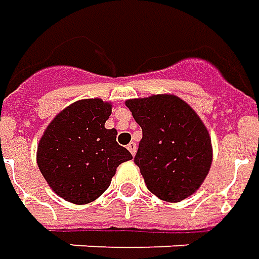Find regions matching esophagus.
<instances>
[{"label":"esophagus","mask_w":259,"mask_h":259,"mask_svg":"<svg viewBox=\"0 0 259 259\" xmlns=\"http://www.w3.org/2000/svg\"><path fill=\"white\" fill-rule=\"evenodd\" d=\"M136 143L135 142H130L129 144H127V150H129L130 153H132V156H135L136 154Z\"/></svg>","instance_id":"esophagus-1"}]
</instances>
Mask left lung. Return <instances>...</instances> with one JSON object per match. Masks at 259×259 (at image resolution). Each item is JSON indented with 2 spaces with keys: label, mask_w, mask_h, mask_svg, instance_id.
Returning a JSON list of instances; mask_svg holds the SVG:
<instances>
[{
  "label": "left lung",
  "mask_w": 259,
  "mask_h": 259,
  "mask_svg": "<svg viewBox=\"0 0 259 259\" xmlns=\"http://www.w3.org/2000/svg\"><path fill=\"white\" fill-rule=\"evenodd\" d=\"M124 103L143 130L135 163L149 191L168 203L194 194L212 163L210 133L200 116L168 93Z\"/></svg>",
  "instance_id": "left-lung-1"
}]
</instances>
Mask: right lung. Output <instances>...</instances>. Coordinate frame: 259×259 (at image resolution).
Instances as JSON below:
<instances>
[{"mask_svg": "<svg viewBox=\"0 0 259 259\" xmlns=\"http://www.w3.org/2000/svg\"><path fill=\"white\" fill-rule=\"evenodd\" d=\"M112 103L99 98L73 102L52 119L38 143L36 163L49 187L63 200L88 204L110 186L116 168L132 154L106 129Z\"/></svg>", "mask_w": 259, "mask_h": 259, "instance_id": "add662e5", "label": "right lung"}]
</instances>
